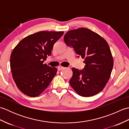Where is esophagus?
I'll return each mask as SVG.
<instances>
[{
	"mask_svg": "<svg viewBox=\"0 0 129 129\" xmlns=\"http://www.w3.org/2000/svg\"><path fill=\"white\" fill-rule=\"evenodd\" d=\"M64 67H61V66H59L58 67H57V70H61V69H64Z\"/></svg>",
	"mask_w": 129,
	"mask_h": 129,
	"instance_id": "esophagus-1",
	"label": "esophagus"
}]
</instances>
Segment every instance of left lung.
Here are the masks:
<instances>
[{
	"instance_id": "left-lung-1",
	"label": "left lung",
	"mask_w": 129,
	"mask_h": 129,
	"mask_svg": "<svg viewBox=\"0 0 129 129\" xmlns=\"http://www.w3.org/2000/svg\"><path fill=\"white\" fill-rule=\"evenodd\" d=\"M64 40L73 48L78 57L84 59L82 70L72 68L70 85L78 94L90 97L102 91L110 78L114 61L106 41L96 33L85 28L68 31Z\"/></svg>"
}]
</instances>
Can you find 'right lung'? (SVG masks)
I'll use <instances>...</instances> for the list:
<instances>
[{"mask_svg":"<svg viewBox=\"0 0 129 129\" xmlns=\"http://www.w3.org/2000/svg\"><path fill=\"white\" fill-rule=\"evenodd\" d=\"M63 31H42L21 40L11 54L10 65L14 80L23 94L39 96L55 76L57 69L43 62L51 55L54 44Z\"/></svg>","mask_w":129,"mask_h":129,"instance_id":"right-lung-1","label":"right lung"}]
</instances>
